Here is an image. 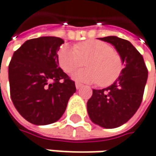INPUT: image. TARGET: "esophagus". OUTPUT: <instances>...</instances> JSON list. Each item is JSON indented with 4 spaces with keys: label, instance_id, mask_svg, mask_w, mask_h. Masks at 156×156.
Listing matches in <instances>:
<instances>
[{
    "label": "esophagus",
    "instance_id": "1",
    "mask_svg": "<svg viewBox=\"0 0 156 156\" xmlns=\"http://www.w3.org/2000/svg\"><path fill=\"white\" fill-rule=\"evenodd\" d=\"M81 86H82V85H81L80 83H76V88H77V89H79Z\"/></svg>",
    "mask_w": 156,
    "mask_h": 156
}]
</instances>
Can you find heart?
Segmentation results:
<instances>
[{"label":"heart","mask_w":156,"mask_h":156,"mask_svg":"<svg viewBox=\"0 0 156 156\" xmlns=\"http://www.w3.org/2000/svg\"><path fill=\"white\" fill-rule=\"evenodd\" d=\"M60 67L66 73H71L86 63L87 68L74 73L73 78L84 83H97L107 86L120 76L123 62L119 54L109 44L98 40H88L75 47L64 44L58 52Z\"/></svg>","instance_id":"obj_1"}]
</instances>
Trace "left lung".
I'll list each match as a JSON object with an SVG mask.
<instances>
[{
    "label": "left lung",
    "mask_w": 156,
    "mask_h": 156,
    "mask_svg": "<svg viewBox=\"0 0 156 156\" xmlns=\"http://www.w3.org/2000/svg\"><path fill=\"white\" fill-rule=\"evenodd\" d=\"M98 39L115 47L125 68L112 85L92 90L87 101V112L93 123L105 128H115L127 122L140 107L147 69L143 57L129 41L114 36Z\"/></svg>",
    "instance_id": "1"
}]
</instances>
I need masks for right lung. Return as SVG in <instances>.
<instances>
[{
  "instance_id": "right-lung-1",
  "label": "right lung",
  "mask_w": 156,
  "mask_h": 156,
  "mask_svg": "<svg viewBox=\"0 0 156 156\" xmlns=\"http://www.w3.org/2000/svg\"><path fill=\"white\" fill-rule=\"evenodd\" d=\"M64 43L56 37L30 39L11 58V99L18 112L32 124L56 122L76 91L75 82L58 67V51Z\"/></svg>"
}]
</instances>
